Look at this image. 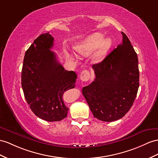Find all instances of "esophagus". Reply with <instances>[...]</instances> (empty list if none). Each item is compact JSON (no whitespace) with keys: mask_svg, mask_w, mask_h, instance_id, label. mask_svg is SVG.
<instances>
[{"mask_svg":"<svg viewBox=\"0 0 158 158\" xmlns=\"http://www.w3.org/2000/svg\"><path fill=\"white\" fill-rule=\"evenodd\" d=\"M90 77V75H89V72L87 70L83 71L81 73L80 75V79L82 81H87Z\"/></svg>","mask_w":158,"mask_h":158,"instance_id":"34e87169","label":"esophagus"}]
</instances>
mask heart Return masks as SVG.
Wrapping results in <instances>:
<instances>
[{
	"label": "heart",
	"instance_id": "obj_1",
	"mask_svg": "<svg viewBox=\"0 0 158 158\" xmlns=\"http://www.w3.org/2000/svg\"><path fill=\"white\" fill-rule=\"evenodd\" d=\"M104 35L101 33H95L87 37L79 45L77 46L76 50L79 54L87 56L95 51L93 56V61L99 63L103 59L109 48L111 47V40L110 39H104Z\"/></svg>",
	"mask_w": 158,
	"mask_h": 158
}]
</instances>
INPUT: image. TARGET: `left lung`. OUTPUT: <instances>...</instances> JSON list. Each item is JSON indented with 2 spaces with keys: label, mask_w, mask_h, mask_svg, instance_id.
<instances>
[{
  "label": "left lung",
  "mask_w": 158,
  "mask_h": 158,
  "mask_svg": "<svg viewBox=\"0 0 158 158\" xmlns=\"http://www.w3.org/2000/svg\"><path fill=\"white\" fill-rule=\"evenodd\" d=\"M122 43L102 62L93 64L95 79L83 95L95 118L107 122L121 119L130 110L139 85L138 59L123 32Z\"/></svg>",
  "instance_id": "8db88e82"
}]
</instances>
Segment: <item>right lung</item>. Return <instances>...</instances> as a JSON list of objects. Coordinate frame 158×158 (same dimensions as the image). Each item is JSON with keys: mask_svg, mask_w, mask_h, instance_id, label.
Returning a JSON list of instances; mask_svg holds the SVG:
<instances>
[{"mask_svg": "<svg viewBox=\"0 0 158 158\" xmlns=\"http://www.w3.org/2000/svg\"><path fill=\"white\" fill-rule=\"evenodd\" d=\"M54 38L48 33L40 35L25 52L21 72L24 95L31 110L39 118L59 121L67 116L69 108L63 95L75 87L77 76L64 70L54 52Z\"/></svg>", "mask_w": 158, "mask_h": 158, "instance_id": "1", "label": "right lung"}]
</instances>
